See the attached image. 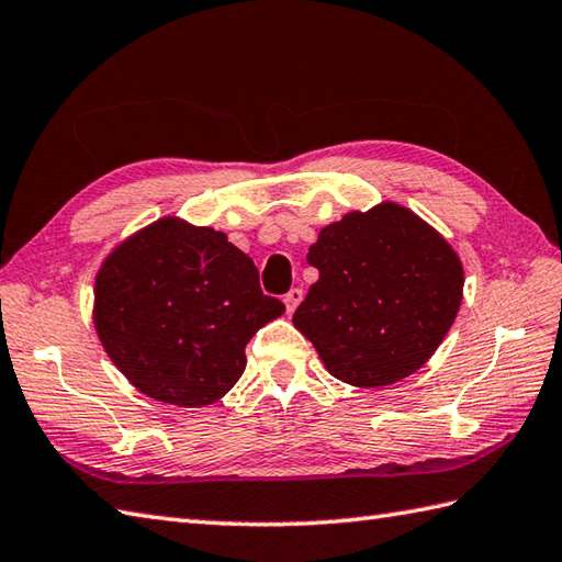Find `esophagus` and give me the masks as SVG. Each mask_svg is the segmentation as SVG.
Segmentation results:
<instances>
[{
    "label": "esophagus",
    "mask_w": 562,
    "mask_h": 562,
    "mask_svg": "<svg viewBox=\"0 0 562 562\" xmlns=\"http://www.w3.org/2000/svg\"><path fill=\"white\" fill-rule=\"evenodd\" d=\"M301 301H303V291H301V289H291L289 293H285V295H283L285 311H289V313H293V311H295V307H297V303H301Z\"/></svg>",
    "instance_id": "esophagus-1"
}]
</instances>
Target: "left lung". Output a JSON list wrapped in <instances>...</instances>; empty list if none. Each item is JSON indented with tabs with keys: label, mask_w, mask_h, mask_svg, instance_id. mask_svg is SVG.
<instances>
[{
	"label": "left lung",
	"mask_w": 562,
	"mask_h": 562,
	"mask_svg": "<svg viewBox=\"0 0 562 562\" xmlns=\"http://www.w3.org/2000/svg\"><path fill=\"white\" fill-rule=\"evenodd\" d=\"M307 265L319 279L293 325L325 369L349 385L383 387L422 369L463 301V265L453 247L391 201L323 227Z\"/></svg>",
	"instance_id": "8db88e82"
}]
</instances>
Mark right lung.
I'll use <instances>...</instances> for the list:
<instances>
[{"instance_id": "obj_1", "label": "right lung", "mask_w": 562, "mask_h": 562, "mask_svg": "<svg viewBox=\"0 0 562 562\" xmlns=\"http://www.w3.org/2000/svg\"><path fill=\"white\" fill-rule=\"evenodd\" d=\"M283 311L225 233L175 215L121 243L94 283V327L109 359L137 391L179 407L231 391L247 341Z\"/></svg>"}]
</instances>
